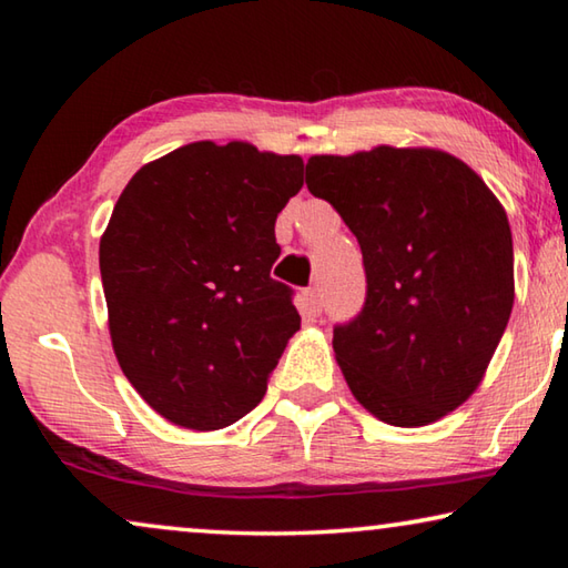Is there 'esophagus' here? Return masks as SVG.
<instances>
[{"label": "esophagus", "mask_w": 568, "mask_h": 568, "mask_svg": "<svg viewBox=\"0 0 568 568\" xmlns=\"http://www.w3.org/2000/svg\"><path fill=\"white\" fill-rule=\"evenodd\" d=\"M301 307H303V313H307V315H321V311H323L321 293L315 291V287H311V291H305V293H303Z\"/></svg>", "instance_id": "34e87169"}]
</instances>
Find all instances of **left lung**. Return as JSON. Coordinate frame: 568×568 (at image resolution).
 Returning <instances> with one entry per match:
<instances>
[{"mask_svg":"<svg viewBox=\"0 0 568 568\" xmlns=\"http://www.w3.org/2000/svg\"><path fill=\"white\" fill-rule=\"evenodd\" d=\"M305 182L363 253L365 307L333 333L355 400L400 428L448 416L480 386L514 307L504 205L438 148L313 155Z\"/></svg>","mask_w":568,"mask_h":568,"instance_id":"1","label":"left lung"}]
</instances>
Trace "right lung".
Segmentation results:
<instances>
[{
	"label": "right lung",
	"instance_id": "obj_1",
	"mask_svg": "<svg viewBox=\"0 0 568 568\" xmlns=\"http://www.w3.org/2000/svg\"><path fill=\"white\" fill-rule=\"evenodd\" d=\"M303 187V158L200 140L134 172L100 237L114 355L162 418L233 426L263 400L301 328L271 277L275 220Z\"/></svg>",
	"mask_w": 568,
	"mask_h": 568
}]
</instances>
